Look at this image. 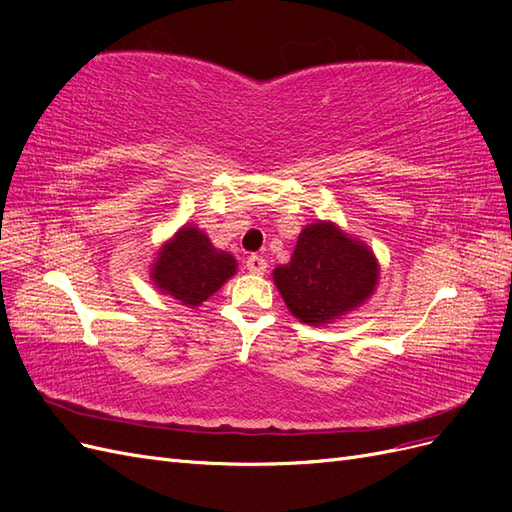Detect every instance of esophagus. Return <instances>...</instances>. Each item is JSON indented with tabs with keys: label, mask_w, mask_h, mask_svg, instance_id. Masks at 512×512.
<instances>
[{
	"label": "esophagus",
	"mask_w": 512,
	"mask_h": 512,
	"mask_svg": "<svg viewBox=\"0 0 512 512\" xmlns=\"http://www.w3.org/2000/svg\"><path fill=\"white\" fill-rule=\"evenodd\" d=\"M245 267H247V271L254 273V275H265V271H267V260L262 258V256L252 254L250 258L245 260Z\"/></svg>",
	"instance_id": "1"
}]
</instances>
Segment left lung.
Wrapping results in <instances>:
<instances>
[{"label":"left lung","mask_w":512,"mask_h":512,"mask_svg":"<svg viewBox=\"0 0 512 512\" xmlns=\"http://www.w3.org/2000/svg\"><path fill=\"white\" fill-rule=\"evenodd\" d=\"M378 275V260L363 241L320 220L301 230L290 262L275 267L273 282L294 318L322 327L363 305Z\"/></svg>","instance_id":"8db88e82"}]
</instances>
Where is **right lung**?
<instances>
[{
  "mask_svg": "<svg viewBox=\"0 0 512 512\" xmlns=\"http://www.w3.org/2000/svg\"><path fill=\"white\" fill-rule=\"evenodd\" d=\"M237 273L232 254L215 250L211 239L194 224H185L168 239L153 260L151 280L185 307H198Z\"/></svg>",
  "mask_w": 512,
  "mask_h": 512,
  "instance_id": "1",
  "label": "right lung"
}]
</instances>
